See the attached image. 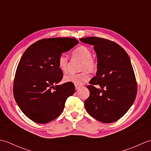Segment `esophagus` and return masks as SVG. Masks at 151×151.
<instances>
[{
    "label": "esophagus",
    "instance_id": "34e87169",
    "mask_svg": "<svg viewBox=\"0 0 151 151\" xmlns=\"http://www.w3.org/2000/svg\"><path fill=\"white\" fill-rule=\"evenodd\" d=\"M80 86H75V89L76 90H78V89H80Z\"/></svg>",
    "mask_w": 151,
    "mask_h": 151
}]
</instances>
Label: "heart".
<instances>
[{
	"label": "heart",
	"instance_id": "b5f03b06",
	"mask_svg": "<svg viewBox=\"0 0 151 151\" xmlns=\"http://www.w3.org/2000/svg\"><path fill=\"white\" fill-rule=\"evenodd\" d=\"M73 59L82 60L80 70L84 71L78 74L69 73L63 76V81L71 83L75 86H81L87 82L89 79V73H94L97 69V63L92 58V52L90 49L85 46H79L73 51ZM58 67L63 72H65L69 67V59L65 55L62 54L58 59Z\"/></svg>",
	"mask_w": 151,
	"mask_h": 151
}]
</instances>
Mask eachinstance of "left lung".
Returning a JSON list of instances; mask_svg holds the SVG:
<instances>
[{"mask_svg":"<svg viewBox=\"0 0 151 151\" xmlns=\"http://www.w3.org/2000/svg\"><path fill=\"white\" fill-rule=\"evenodd\" d=\"M80 40L93 45L97 57L96 76L87 86L90 95L84 102L86 110L99 121L113 123L127 113L136 99L137 84L130 58L114 41L96 37Z\"/></svg>","mask_w":151,"mask_h":151,"instance_id":"obj_1","label":"left lung"}]
</instances>
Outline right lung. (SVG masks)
I'll use <instances>...</instances> for the list:
<instances>
[{"mask_svg": "<svg viewBox=\"0 0 151 151\" xmlns=\"http://www.w3.org/2000/svg\"><path fill=\"white\" fill-rule=\"evenodd\" d=\"M78 43L75 38L41 40L22 54L15 73L14 95L19 108L32 121L45 124L54 120L62 114L67 99L75 93L71 83L57 85L63 78L58 59Z\"/></svg>", "mask_w": 151, "mask_h": 151, "instance_id": "1", "label": "right lung"}]
</instances>
